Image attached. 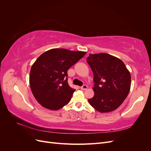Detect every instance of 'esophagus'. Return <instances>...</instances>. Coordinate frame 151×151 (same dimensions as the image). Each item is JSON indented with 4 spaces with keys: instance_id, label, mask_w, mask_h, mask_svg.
<instances>
[{
    "instance_id": "obj_1",
    "label": "esophagus",
    "mask_w": 151,
    "mask_h": 151,
    "mask_svg": "<svg viewBox=\"0 0 151 151\" xmlns=\"http://www.w3.org/2000/svg\"><path fill=\"white\" fill-rule=\"evenodd\" d=\"M81 89L82 90H86L87 89H88V86L84 84V85H83V86L81 87Z\"/></svg>"
}]
</instances>
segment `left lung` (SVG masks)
Instances as JSON below:
<instances>
[{
    "label": "left lung",
    "mask_w": 151,
    "mask_h": 151,
    "mask_svg": "<svg viewBox=\"0 0 151 151\" xmlns=\"http://www.w3.org/2000/svg\"><path fill=\"white\" fill-rule=\"evenodd\" d=\"M86 61L94 74V95L89 104L101 113L114 111L129 93L130 72L120 59L108 53L89 54Z\"/></svg>",
    "instance_id": "obj_1"
}]
</instances>
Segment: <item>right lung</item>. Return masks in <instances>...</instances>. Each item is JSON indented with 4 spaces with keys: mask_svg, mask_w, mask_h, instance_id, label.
<instances>
[{
    "mask_svg": "<svg viewBox=\"0 0 151 151\" xmlns=\"http://www.w3.org/2000/svg\"><path fill=\"white\" fill-rule=\"evenodd\" d=\"M86 52L53 48L44 52L31 66L30 88L42 106L58 110L67 104L76 91L67 82V70Z\"/></svg>",
    "mask_w": 151,
    "mask_h": 151,
    "instance_id": "1",
    "label": "right lung"
}]
</instances>
